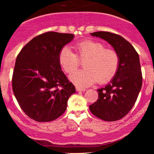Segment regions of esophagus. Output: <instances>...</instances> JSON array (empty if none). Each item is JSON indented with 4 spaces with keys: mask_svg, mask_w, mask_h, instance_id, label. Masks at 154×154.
Returning a JSON list of instances; mask_svg holds the SVG:
<instances>
[{
    "mask_svg": "<svg viewBox=\"0 0 154 154\" xmlns=\"http://www.w3.org/2000/svg\"><path fill=\"white\" fill-rule=\"evenodd\" d=\"M75 90H76V91H78V92H84V91H85V88H79V87H76L75 88Z\"/></svg>",
    "mask_w": 154,
    "mask_h": 154,
    "instance_id": "esophagus-1",
    "label": "esophagus"
}]
</instances>
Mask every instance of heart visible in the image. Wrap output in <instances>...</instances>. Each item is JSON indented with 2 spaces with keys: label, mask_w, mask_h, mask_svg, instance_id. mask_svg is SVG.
I'll return each instance as SVG.
<instances>
[{
  "label": "heart",
  "mask_w": 154,
  "mask_h": 154,
  "mask_svg": "<svg viewBox=\"0 0 154 154\" xmlns=\"http://www.w3.org/2000/svg\"><path fill=\"white\" fill-rule=\"evenodd\" d=\"M75 54L67 46L59 53V62L65 73L71 74L84 61V69L73 73L70 80L79 87H88L99 81L104 83L116 73L119 65V54L114 50L105 48L99 41L86 40L73 45Z\"/></svg>",
  "instance_id": "b5f03b06"
}]
</instances>
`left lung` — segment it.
Returning <instances> with one entry per match:
<instances>
[{"label": "left lung", "instance_id": "8db88e82", "mask_svg": "<svg viewBox=\"0 0 154 154\" xmlns=\"http://www.w3.org/2000/svg\"><path fill=\"white\" fill-rule=\"evenodd\" d=\"M111 44L119 56L115 76L104 88L97 90L98 99L90 105L93 115L105 121H116L125 116L135 104L142 85L139 54L121 35L107 31L91 33Z\"/></svg>", "mask_w": 154, "mask_h": 154}]
</instances>
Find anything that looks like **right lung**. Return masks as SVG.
Here are the masks:
<instances>
[{"label": "right lung", "mask_w": 154, "mask_h": 154, "mask_svg": "<svg viewBox=\"0 0 154 154\" xmlns=\"http://www.w3.org/2000/svg\"><path fill=\"white\" fill-rule=\"evenodd\" d=\"M74 35L48 31L31 40L17 57L12 90L22 111L38 122H50L66 111L75 88L62 71L59 53Z\"/></svg>", "instance_id": "add662e5"}]
</instances>
